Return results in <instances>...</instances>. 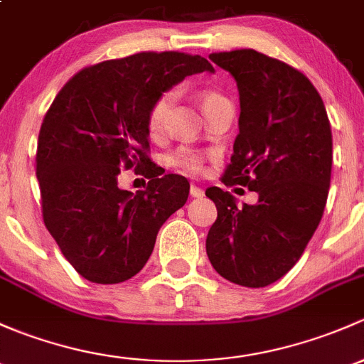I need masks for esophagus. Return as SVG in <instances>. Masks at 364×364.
Listing matches in <instances>:
<instances>
[{
	"mask_svg": "<svg viewBox=\"0 0 364 364\" xmlns=\"http://www.w3.org/2000/svg\"><path fill=\"white\" fill-rule=\"evenodd\" d=\"M189 194L193 198H201L205 193H203V189H201V187L194 186V183H193V186H191V189H189Z\"/></svg>",
	"mask_w": 364,
	"mask_h": 364,
	"instance_id": "esophagus-1",
	"label": "esophagus"
}]
</instances>
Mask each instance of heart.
I'll return each mask as SVG.
<instances>
[{
  "label": "heart",
  "instance_id": "1",
  "mask_svg": "<svg viewBox=\"0 0 364 364\" xmlns=\"http://www.w3.org/2000/svg\"><path fill=\"white\" fill-rule=\"evenodd\" d=\"M175 98H177V91H175V89H166V91H163L161 95H157V98L152 101V105L149 107L147 127L149 133H151L152 136L161 134L164 131V127H166L168 115H170ZM217 98H223V96L212 91L201 92L200 101L203 110ZM166 163L183 175L196 177V175H200L201 171L205 170V154L193 147H178L177 151H173L168 156Z\"/></svg>",
  "mask_w": 364,
  "mask_h": 364
}]
</instances>
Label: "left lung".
<instances>
[{
  "instance_id": "left-lung-1",
  "label": "left lung",
  "mask_w": 364,
  "mask_h": 364,
  "mask_svg": "<svg viewBox=\"0 0 364 364\" xmlns=\"http://www.w3.org/2000/svg\"><path fill=\"white\" fill-rule=\"evenodd\" d=\"M208 58L233 75L240 92V133L220 181L249 187L259 200L238 208L230 191H205L217 207L207 254L230 282L264 287L298 263L319 226L331 181V126L317 89L293 66L252 48Z\"/></svg>"
}]
</instances>
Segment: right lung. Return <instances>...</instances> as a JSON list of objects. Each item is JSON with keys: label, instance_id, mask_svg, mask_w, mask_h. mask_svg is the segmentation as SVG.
I'll return each instance as SVG.
<instances>
[{"label": "right lung", "instance_id": "1", "mask_svg": "<svg viewBox=\"0 0 364 364\" xmlns=\"http://www.w3.org/2000/svg\"><path fill=\"white\" fill-rule=\"evenodd\" d=\"M201 71H213L201 55L138 52L80 70L52 101L36 149L43 223L84 279L119 284L136 275L159 228L187 201V178L161 177L147 156V112L157 95ZM121 167H134L148 187L121 190Z\"/></svg>", "mask_w": 364, "mask_h": 364}]
</instances>
